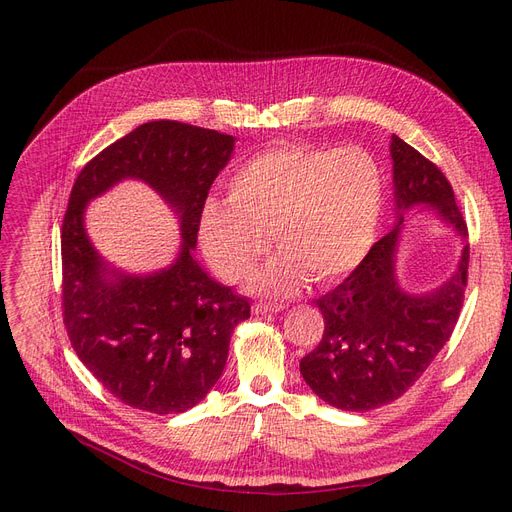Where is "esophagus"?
I'll return each instance as SVG.
<instances>
[{"label":"esophagus","instance_id":"1","mask_svg":"<svg viewBox=\"0 0 512 512\" xmlns=\"http://www.w3.org/2000/svg\"><path fill=\"white\" fill-rule=\"evenodd\" d=\"M284 305H265V303H255L253 305V313L255 315H267V313H278L282 311Z\"/></svg>","mask_w":512,"mask_h":512}]
</instances>
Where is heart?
<instances>
[{
	"mask_svg": "<svg viewBox=\"0 0 512 512\" xmlns=\"http://www.w3.org/2000/svg\"><path fill=\"white\" fill-rule=\"evenodd\" d=\"M228 199L201 209L203 249L226 282L247 278L274 245L282 251L253 288L292 294L311 276L332 282L365 259L384 207V174L359 147L276 145L238 164Z\"/></svg>",
	"mask_w": 512,
	"mask_h": 512,
	"instance_id": "b5f03b06",
	"label": "heart"
}]
</instances>
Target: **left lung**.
I'll return each instance as SVG.
<instances>
[{"label": "left lung", "mask_w": 512, "mask_h": 512, "mask_svg": "<svg viewBox=\"0 0 512 512\" xmlns=\"http://www.w3.org/2000/svg\"><path fill=\"white\" fill-rule=\"evenodd\" d=\"M396 226L369 249L342 284L317 299L324 336L301 359V375L328 405L371 411L400 398L448 342L465 301L469 245L454 276L438 290L409 294L396 282L394 257L402 228L400 211L432 205L461 238L463 213L442 170L392 134Z\"/></svg>", "instance_id": "1"}]
</instances>
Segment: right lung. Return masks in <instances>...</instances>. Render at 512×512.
Returning a JSON list of instances; mask_svg holds the SVG:
<instances>
[{
	"label": "right lung",
	"mask_w": 512,
	"mask_h": 512,
	"mask_svg": "<svg viewBox=\"0 0 512 512\" xmlns=\"http://www.w3.org/2000/svg\"><path fill=\"white\" fill-rule=\"evenodd\" d=\"M234 151L218 130L155 120L105 147L74 180L62 224V315L78 359L124 405L193 409L220 380L251 305L203 272L193 251L209 188ZM124 177L147 181L181 213L183 245L166 271H110L84 232L86 203Z\"/></svg>",
	"instance_id": "obj_1"
}]
</instances>
